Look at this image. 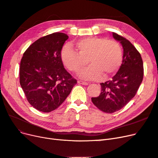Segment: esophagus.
<instances>
[{
    "instance_id": "1",
    "label": "esophagus",
    "mask_w": 158,
    "mask_h": 158,
    "mask_svg": "<svg viewBox=\"0 0 158 158\" xmlns=\"http://www.w3.org/2000/svg\"><path fill=\"white\" fill-rule=\"evenodd\" d=\"M78 83L80 84H82V85H87L88 84V82H84V81H82V80H78Z\"/></svg>"
}]
</instances>
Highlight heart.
I'll use <instances>...</instances> for the list:
<instances>
[{
  "label": "heart",
  "instance_id": "1",
  "mask_svg": "<svg viewBox=\"0 0 158 158\" xmlns=\"http://www.w3.org/2000/svg\"><path fill=\"white\" fill-rule=\"evenodd\" d=\"M74 49L66 45L60 52L63 64L70 71L78 73L87 65L80 75L87 80H98L103 76L107 78L120 68L123 52L120 44L114 40L97 37H89L76 41Z\"/></svg>",
  "mask_w": 158,
  "mask_h": 158
}]
</instances>
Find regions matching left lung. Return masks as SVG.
Wrapping results in <instances>:
<instances>
[{"label":"left lung","mask_w":158,"mask_h":158,"mask_svg":"<svg viewBox=\"0 0 158 158\" xmlns=\"http://www.w3.org/2000/svg\"><path fill=\"white\" fill-rule=\"evenodd\" d=\"M113 37L123 46V63L111 80L100 84L99 96L92 98L95 106L107 113L118 111L135 96L144 76L143 61L135 47L116 33L113 32Z\"/></svg>","instance_id":"1"}]
</instances>
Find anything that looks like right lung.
<instances>
[{"label": "right lung", "instance_id": "1", "mask_svg": "<svg viewBox=\"0 0 158 158\" xmlns=\"http://www.w3.org/2000/svg\"><path fill=\"white\" fill-rule=\"evenodd\" d=\"M69 36L56 32L42 37L24 52L20 66V83L27 100L40 111L58 108L77 80L64 68L60 52Z\"/></svg>", "mask_w": 158, "mask_h": 158}]
</instances>
